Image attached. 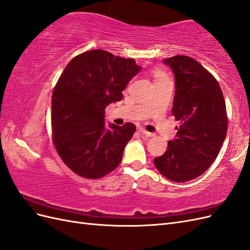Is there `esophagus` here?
I'll list each match as a JSON object with an SVG mask.
<instances>
[{"label": "esophagus", "instance_id": "1", "mask_svg": "<svg viewBox=\"0 0 250 250\" xmlns=\"http://www.w3.org/2000/svg\"><path fill=\"white\" fill-rule=\"evenodd\" d=\"M139 131L143 134V135H146V137H153V133H151V132H149V131H147L145 128H143V127H140L139 128Z\"/></svg>", "mask_w": 250, "mask_h": 250}]
</instances>
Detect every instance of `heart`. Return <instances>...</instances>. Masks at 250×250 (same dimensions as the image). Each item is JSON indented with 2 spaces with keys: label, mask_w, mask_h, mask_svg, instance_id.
<instances>
[{
  "label": "heart",
  "mask_w": 250,
  "mask_h": 250,
  "mask_svg": "<svg viewBox=\"0 0 250 250\" xmlns=\"http://www.w3.org/2000/svg\"><path fill=\"white\" fill-rule=\"evenodd\" d=\"M155 78H156V80H160V79L166 78V76H165V74L162 73V72H156L155 73Z\"/></svg>",
  "instance_id": "heart-1"
}]
</instances>
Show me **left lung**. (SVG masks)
Here are the masks:
<instances>
[{
  "label": "left lung",
  "instance_id": "8db88e82",
  "mask_svg": "<svg viewBox=\"0 0 250 250\" xmlns=\"http://www.w3.org/2000/svg\"><path fill=\"white\" fill-rule=\"evenodd\" d=\"M164 63L175 78L172 115L180 125L154 165L166 178L185 183L200 176L216 160L228 132V115L220 85L199 62L177 55Z\"/></svg>",
  "mask_w": 250,
  "mask_h": 250
}]
</instances>
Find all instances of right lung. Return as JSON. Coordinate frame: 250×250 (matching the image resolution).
<instances>
[{"label":"right lung","mask_w":250,"mask_h":250,"mask_svg":"<svg viewBox=\"0 0 250 250\" xmlns=\"http://www.w3.org/2000/svg\"><path fill=\"white\" fill-rule=\"evenodd\" d=\"M142 67L103 50L74 57L52 95V131L57 153L79 176L98 179L115 170L135 126L105 125V108L121 101Z\"/></svg>","instance_id":"add662e5"}]
</instances>
